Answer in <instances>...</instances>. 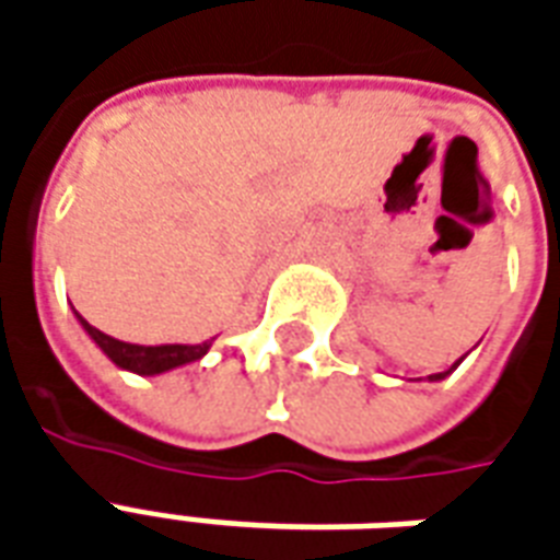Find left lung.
Returning <instances> with one entry per match:
<instances>
[{
    "label": "left lung",
    "instance_id": "1",
    "mask_svg": "<svg viewBox=\"0 0 560 560\" xmlns=\"http://www.w3.org/2000/svg\"><path fill=\"white\" fill-rule=\"evenodd\" d=\"M453 369H456V365H453ZM446 375H450V372H438V375H429V381H441V377Z\"/></svg>",
    "mask_w": 560,
    "mask_h": 560
}]
</instances>
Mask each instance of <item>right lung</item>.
I'll use <instances>...</instances> for the list:
<instances>
[{
	"label": "right lung",
	"mask_w": 560,
	"mask_h": 560,
	"mask_svg": "<svg viewBox=\"0 0 560 560\" xmlns=\"http://www.w3.org/2000/svg\"><path fill=\"white\" fill-rule=\"evenodd\" d=\"M78 320L83 324V329L90 332L92 341H95L119 369L138 372V375H161V372L176 369V365L195 363V360H200V357L209 351V341H203V345H152V348H147V345H128V341H119L114 339V336L102 332L98 327H92L86 317L78 315Z\"/></svg>",
	"instance_id": "add662e5"
}]
</instances>
